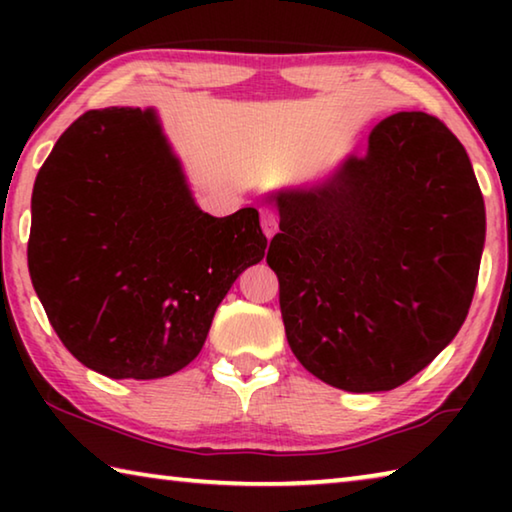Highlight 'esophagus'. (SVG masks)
I'll return each mask as SVG.
<instances>
[{
	"mask_svg": "<svg viewBox=\"0 0 512 512\" xmlns=\"http://www.w3.org/2000/svg\"><path fill=\"white\" fill-rule=\"evenodd\" d=\"M262 230L266 239H273V235L277 232V216L273 210H268V207L262 210Z\"/></svg>",
	"mask_w": 512,
	"mask_h": 512,
	"instance_id": "obj_1",
	"label": "esophagus"
}]
</instances>
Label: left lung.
<instances>
[{"instance_id": "1", "label": "left lung", "mask_w": 512, "mask_h": 512, "mask_svg": "<svg viewBox=\"0 0 512 512\" xmlns=\"http://www.w3.org/2000/svg\"><path fill=\"white\" fill-rule=\"evenodd\" d=\"M280 212L266 262L291 352L350 393L393 391L443 352L474 296L485 207L443 121L397 112L316 185L268 196Z\"/></svg>"}]
</instances>
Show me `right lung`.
<instances>
[{
	"mask_svg": "<svg viewBox=\"0 0 512 512\" xmlns=\"http://www.w3.org/2000/svg\"><path fill=\"white\" fill-rule=\"evenodd\" d=\"M266 244L255 207L216 219L196 205L151 108L85 112L33 185V289L65 348L110 379L192 363Z\"/></svg>",
	"mask_w": 512,
	"mask_h": 512,
	"instance_id": "add662e5",
	"label": "right lung"
}]
</instances>
